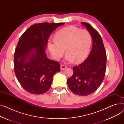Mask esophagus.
Wrapping results in <instances>:
<instances>
[{"mask_svg": "<svg viewBox=\"0 0 124 124\" xmlns=\"http://www.w3.org/2000/svg\"><path fill=\"white\" fill-rule=\"evenodd\" d=\"M66 68V66L64 65H61V66H60V68H61V70H63L64 69H65Z\"/></svg>", "mask_w": 124, "mask_h": 124, "instance_id": "1", "label": "esophagus"}]
</instances>
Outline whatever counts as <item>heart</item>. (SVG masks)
<instances>
[{
    "instance_id": "heart-1",
    "label": "heart",
    "mask_w": 124,
    "mask_h": 124,
    "mask_svg": "<svg viewBox=\"0 0 124 124\" xmlns=\"http://www.w3.org/2000/svg\"><path fill=\"white\" fill-rule=\"evenodd\" d=\"M92 44V36L86 30L74 27L63 28L55 34L54 39L48 43L49 50L52 57L58 60L64 53H67L65 60L69 63L74 60L81 62L88 56Z\"/></svg>"
}]
</instances>
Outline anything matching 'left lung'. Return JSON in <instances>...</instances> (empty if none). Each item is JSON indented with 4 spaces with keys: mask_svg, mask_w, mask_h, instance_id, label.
<instances>
[{
    "mask_svg": "<svg viewBox=\"0 0 124 124\" xmlns=\"http://www.w3.org/2000/svg\"><path fill=\"white\" fill-rule=\"evenodd\" d=\"M90 32L93 47L86 59L78 66L73 67V74L67 79L69 88L76 95L87 96L93 93L105 77L107 55L101 38L88 23L81 22Z\"/></svg>",
    "mask_w": 124,
    "mask_h": 124,
    "instance_id": "8db88e82",
    "label": "left lung"
}]
</instances>
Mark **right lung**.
Masks as SVG:
<instances>
[{
  "instance_id": "add662e5",
  "label": "right lung",
  "mask_w": 124,
  "mask_h": 124,
  "mask_svg": "<svg viewBox=\"0 0 124 124\" xmlns=\"http://www.w3.org/2000/svg\"><path fill=\"white\" fill-rule=\"evenodd\" d=\"M64 23H40L31 25L22 35L15 52V72L21 86L28 92L41 94L50 89L60 65L46 53L49 38Z\"/></svg>"
}]
</instances>
